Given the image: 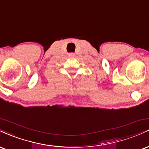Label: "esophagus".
<instances>
[{
	"label": "esophagus",
	"instance_id": "1",
	"mask_svg": "<svg viewBox=\"0 0 149 149\" xmlns=\"http://www.w3.org/2000/svg\"><path fill=\"white\" fill-rule=\"evenodd\" d=\"M74 53H73V52H71V53H69V56H70V57H73V56H74Z\"/></svg>",
	"mask_w": 149,
	"mask_h": 149
}]
</instances>
